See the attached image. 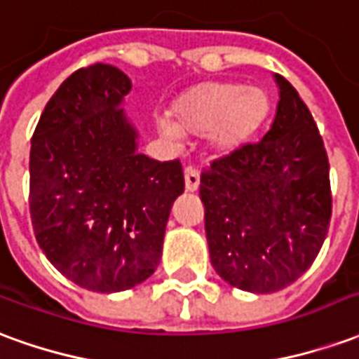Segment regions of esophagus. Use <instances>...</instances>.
<instances>
[{"label":"esophagus","instance_id":"1","mask_svg":"<svg viewBox=\"0 0 359 359\" xmlns=\"http://www.w3.org/2000/svg\"><path fill=\"white\" fill-rule=\"evenodd\" d=\"M184 187H187V192H196L200 188V172L192 167H187L184 171Z\"/></svg>","mask_w":359,"mask_h":359}]
</instances>
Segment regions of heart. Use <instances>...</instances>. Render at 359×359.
<instances>
[{
    "instance_id": "1",
    "label": "heart",
    "mask_w": 359,
    "mask_h": 359,
    "mask_svg": "<svg viewBox=\"0 0 359 359\" xmlns=\"http://www.w3.org/2000/svg\"><path fill=\"white\" fill-rule=\"evenodd\" d=\"M269 94L242 82H202L172 103L157 130L167 140L179 136H208L217 156H233L256 138L269 117Z\"/></svg>"
}]
</instances>
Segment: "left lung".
Returning a JSON list of instances; mask_svg holds the SVG:
<instances>
[{"instance_id":"obj_1","label":"left lung","mask_w":359,"mask_h":359,"mask_svg":"<svg viewBox=\"0 0 359 359\" xmlns=\"http://www.w3.org/2000/svg\"><path fill=\"white\" fill-rule=\"evenodd\" d=\"M275 121L257 144L200 179L213 269L231 286L277 292L304 275L331 221L329 159L308 105L285 76Z\"/></svg>"}]
</instances>
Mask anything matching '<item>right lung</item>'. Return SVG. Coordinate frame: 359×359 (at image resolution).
Returning a JSON list of instances; mask_svg holds the SVG:
<instances>
[{
    "label": "right lung",
    "instance_id": "obj_1",
    "mask_svg": "<svg viewBox=\"0 0 359 359\" xmlns=\"http://www.w3.org/2000/svg\"><path fill=\"white\" fill-rule=\"evenodd\" d=\"M133 84L111 65L79 69L51 95L30 148V217L51 265L74 285L121 292L154 275L184 192L179 159L138 151L123 103Z\"/></svg>",
    "mask_w": 359,
    "mask_h": 359
}]
</instances>
